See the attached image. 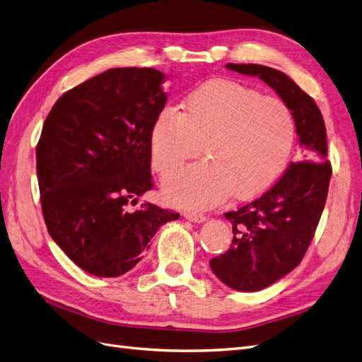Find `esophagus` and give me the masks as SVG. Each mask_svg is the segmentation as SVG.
<instances>
[{"instance_id": "obj_1", "label": "esophagus", "mask_w": 362, "mask_h": 362, "mask_svg": "<svg viewBox=\"0 0 362 362\" xmlns=\"http://www.w3.org/2000/svg\"><path fill=\"white\" fill-rule=\"evenodd\" d=\"M184 217L189 218L190 222H194V223H202L206 221V216L204 214H199V213H193V211H187L184 213Z\"/></svg>"}]
</instances>
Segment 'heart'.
Returning a JSON list of instances; mask_svg holds the SVG:
<instances>
[{"mask_svg": "<svg viewBox=\"0 0 362 362\" xmlns=\"http://www.w3.org/2000/svg\"><path fill=\"white\" fill-rule=\"evenodd\" d=\"M182 110L166 108L151 131L152 168L161 177L201 154L205 161L164 181L175 205L206 208L264 193L286 170L296 139L291 108L234 80H210L189 93Z\"/></svg>", "mask_w": 362, "mask_h": 362, "instance_id": "heart-1", "label": "heart"}]
</instances>
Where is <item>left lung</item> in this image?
<instances>
[{"mask_svg":"<svg viewBox=\"0 0 362 362\" xmlns=\"http://www.w3.org/2000/svg\"><path fill=\"white\" fill-rule=\"evenodd\" d=\"M228 69L258 76L286 101L305 149L282 177L259 198L225 213L233 225V243L210 259L211 270L228 287L259 291L286 276L300 261L314 237L332 175L326 127L319 107L288 75L262 64L228 63Z\"/></svg>","mask_w":362,"mask_h":362,"instance_id":"8db88e82","label":"left lung"}]
</instances>
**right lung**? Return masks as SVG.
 Segmentation results:
<instances>
[{"instance_id": "1", "label": "right lung", "mask_w": 362, "mask_h": 362, "mask_svg": "<svg viewBox=\"0 0 362 362\" xmlns=\"http://www.w3.org/2000/svg\"><path fill=\"white\" fill-rule=\"evenodd\" d=\"M164 74L115 68L74 87L51 108L36 148L48 233L84 272L115 278L133 269L157 229L178 213L139 196L154 187L151 131L168 101Z\"/></svg>"}]
</instances>
